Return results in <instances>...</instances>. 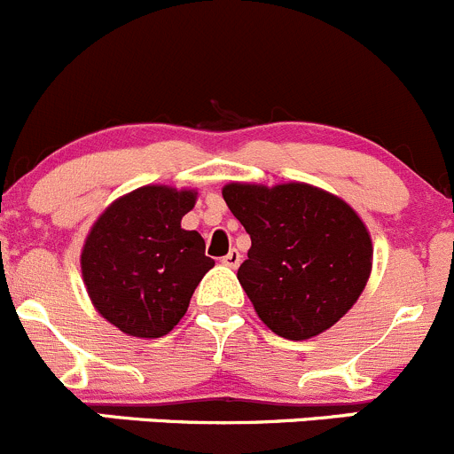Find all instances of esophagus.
<instances>
[{"label":"esophagus","instance_id":"1","mask_svg":"<svg viewBox=\"0 0 454 454\" xmlns=\"http://www.w3.org/2000/svg\"><path fill=\"white\" fill-rule=\"evenodd\" d=\"M222 263L223 266H228V268H237L241 263V254H239V250L237 248H231V253L226 254V257L222 259Z\"/></svg>","mask_w":454,"mask_h":454}]
</instances>
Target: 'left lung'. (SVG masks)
I'll use <instances>...</instances> for the list:
<instances>
[{
    "label": "left lung",
    "instance_id": "1",
    "mask_svg": "<svg viewBox=\"0 0 454 454\" xmlns=\"http://www.w3.org/2000/svg\"><path fill=\"white\" fill-rule=\"evenodd\" d=\"M222 192L253 241L237 279L259 319L294 341L337 324L372 266V241L357 213L308 184H228Z\"/></svg>",
    "mask_w": 454,
    "mask_h": 454
}]
</instances>
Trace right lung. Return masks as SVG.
<instances>
[{"label":"right lung","mask_w":454,"mask_h":454,"mask_svg":"<svg viewBox=\"0 0 454 454\" xmlns=\"http://www.w3.org/2000/svg\"><path fill=\"white\" fill-rule=\"evenodd\" d=\"M197 195L144 186L110 204L82 250V275L101 317L133 337H164L215 266L197 231H184Z\"/></svg>","instance_id":"1"}]
</instances>
